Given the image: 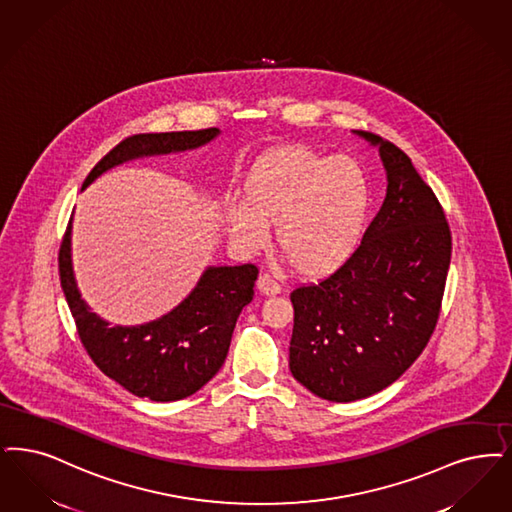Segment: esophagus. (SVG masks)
<instances>
[{"label":"esophagus","instance_id":"esophagus-1","mask_svg":"<svg viewBox=\"0 0 512 512\" xmlns=\"http://www.w3.org/2000/svg\"><path fill=\"white\" fill-rule=\"evenodd\" d=\"M257 287H259V291L265 293V295H276V293H280V289H282L280 284H278L272 276H268V274H261V276H259Z\"/></svg>","mask_w":512,"mask_h":512}]
</instances>
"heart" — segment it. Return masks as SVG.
Masks as SVG:
<instances>
[{
	"label": "heart",
	"mask_w": 512,
	"mask_h": 512,
	"mask_svg": "<svg viewBox=\"0 0 512 512\" xmlns=\"http://www.w3.org/2000/svg\"><path fill=\"white\" fill-rule=\"evenodd\" d=\"M242 200L223 205V221L238 246L259 249L266 226L276 225V244L295 272L324 278L345 265L360 244L371 188L358 160L287 144L251 164Z\"/></svg>",
	"instance_id": "obj_1"
}]
</instances>
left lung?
<instances>
[{
	"label": "left lung",
	"instance_id": "left-lung-1",
	"mask_svg": "<svg viewBox=\"0 0 512 512\" xmlns=\"http://www.w3.org/2000/svg\"><path fill=\"white\" fill-rule=\"evenodd\" d=\"M354 133L379 146L385 202L345 265L289 295V369L329 402L387 389L419 358L438 322L451 259L444 209L408 156L373 133Z\"/></svg>",
	"mask_w": 512,
	"mask_h": 512
}]
</instances>
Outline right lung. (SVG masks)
Here are the masks:
<instances>
[{
  "label": "right lung",
  "mask_w": 512,
  "mask_h": 512,
  "mask_svg": "<svg viewBox=\"0 0 512 512\" xmlns=\"http://www.w3.org/2000/svg\"><path fill=\"white\" fill-rule=\"evenodd\" d=\"M217 127L200 131L141 133L114 146L91 169L83 188L114 165L213 141ZM72 219L62 238L59 272L64 297L76 320L83 347L97 368L139 398L175 402L202 389L225 364L232 331L242 308L253 299L257 266H209L179 307L143 326H110L91 312L72 270Z\"/></svg>",
  "instance_id": "1"
}]
</instances>
